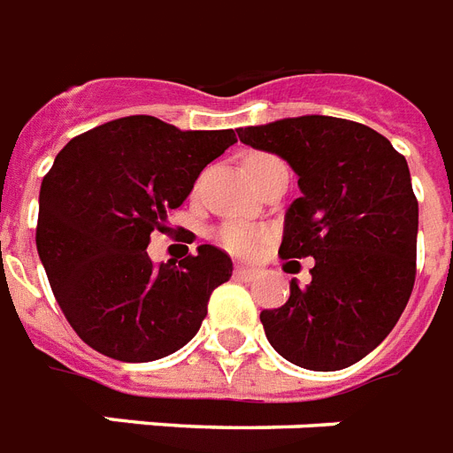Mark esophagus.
I'll list each match as a JSON object with an SVG mask.
<instances>
[{
  "instance_id": "obj_1",
  "label": "esophagus",
  "mask_w": 453,
  "mask_h": 453,
  "mask_svg": "<svg viewBox=\"0 0 453 453\" xmlns=\"http://www.w3.org/2000/svg\"><path fill=\"white\" fill-rule=\"evenodd\" d=\"M234 273H236V278H241V280H255V278L259 276V269H255V266H243V264H238L236 269H234Z\"/></svg>"
}]
</instances>
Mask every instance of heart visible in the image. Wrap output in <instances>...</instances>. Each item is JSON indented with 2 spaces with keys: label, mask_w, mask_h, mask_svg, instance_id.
<instances>
[{
  "label": "heart",
  "mask_w": 453,
  "mask_h": 453,
  "mask_svg": "<svg viewBox=\"0 0 453 453\" xmlns=\"http://www.w3.org/2000/svg\"><path fill=\"white\" fill-rule=\"evenodd\" d=\"M271 154H250L245 158V170H255L257 165L264 164V161H271ZM266 241V231L262 226H255V224H243V222H229L224 224L219 229V243L224 248L234 252V255H255L257 250L262 248V243Z\"/></svg>",
  "instance_id": "heart-1"
}]
</instances>
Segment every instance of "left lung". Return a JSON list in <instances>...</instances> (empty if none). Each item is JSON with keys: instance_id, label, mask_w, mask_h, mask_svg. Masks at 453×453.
Listing matches in <instances>:
<instances>
[{"instance_id": "1", "label": "left lung", "mask_w": 453, "mask_h": 453, "mask_svg": "<svg viewBox=\"0 0 453 453\" xmlns=\"http://www.w3.org/2000/svg\"><path fill=\"white\" fill-rule=\"evenodd\" d=\"M241 142L285 158L302 196L285 212L278 255L313 257L311 283H289L280 309L262 311L273 349L303 370L356 365L390 334L416 278L418 201L393 144L349 119H280L236 130Z\"/></svg>"}]
</instances>
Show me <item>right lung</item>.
I'll list each match as a JSON object with an SVG mask.
<instances>
[{"label":"right lung","instance_id":"1","mask_svg":"<svg viewBox=\"0 0 453 453\" xmlns=\"http://www.w3.org/2000/svg\"><path fill=\"white\" fill-rule=\"evenodd\" d=\"M236 142L234 130H180L124 117L77 135L39 191L37 252L67 323L90 349L151 363L191 342L231 257L198 245L180 262L151 264V231H168L201 170Z\"/></svg>","mask_w":453,"mask_h":453}]
</instances>
